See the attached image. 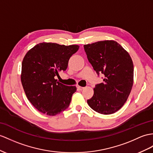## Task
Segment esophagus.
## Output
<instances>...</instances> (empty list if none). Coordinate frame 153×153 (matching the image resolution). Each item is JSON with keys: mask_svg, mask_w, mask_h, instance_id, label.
<instances>
[{"mask_svg": "<svg viewBox=\"0 0 153 153\" xmlns=\"http://www.w3.org/2000/svg\"><path fill=\"white\" fill-rule=\"evenodd\" d=\"M76 88L78 89H79V90H82V89H84L83 87L80 86V85H76Z\"/></svg>", "mask_w": 153, "mask_h": 153, "instance_id": "1", "label": "esophagus"}]
</instances>
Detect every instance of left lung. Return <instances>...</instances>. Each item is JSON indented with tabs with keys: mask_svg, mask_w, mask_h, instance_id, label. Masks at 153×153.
I'll use <instances>...</instances> for the list:
<instances>
[{
	"mask_svg": "<svg viewBox=\"0 0 153 153\" xmlns=\"http://www.w3.org/2000/svg\"><path fill=\"white\" fill-rule=\"evenodd\" d=\"M89 62L99 75H105L103 82L95 85L94 94L87 100L97 112L109 115L124 105L134 82V65L128 52L114 40L84 45Z\"/></svg>",
	"mask_w": 153,
	"mask_h": 153,
	"instance_id": "left-lung-1",
	"label": "left lung"
}]
</instances>
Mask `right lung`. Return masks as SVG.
<instances>
[{
	"label": "right lung",
	"mask_w": 153,
	"mask_h": 153,
	"mask_svg": "<svg viewBox=\"0 0 153 153\" xmlns=\"http://www.w3.org/2000/svg\"><path fill=\"white\" fill-rule=\"evenodd\" d=\"M79 48L77 45L43 42L25 56L21 83L28 100L40 112L53 116L69 107L76 88L62 84L55 78L67 69L69 58Z\"/></svg>",
	"instance_id": "add662e5"
}]
</instances>
